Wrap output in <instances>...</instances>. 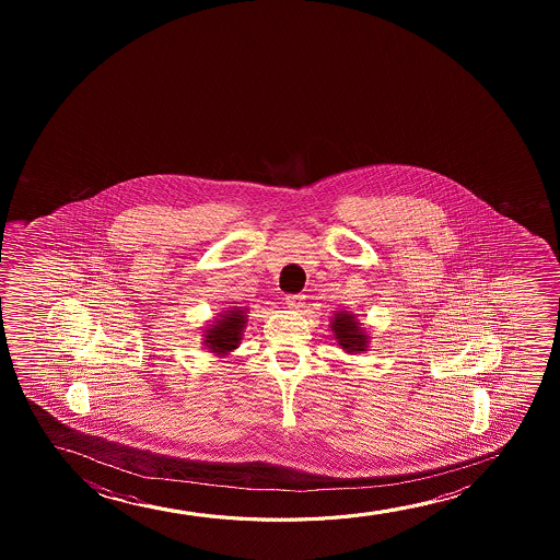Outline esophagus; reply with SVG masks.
<instances>
[{
	"mask_svg": "<svg viewBox=\"0 0 560 560\" xmlns=\"http://www.w3.org/2000/svg\"><path fill=\"white\" fill-rule=\"evenodd\" d=\"M284 304L291 307V310H302L304 307V296L302 294H289L287 299H284Z\"/></svg>",
	"mask_w": 560,
	"mask_h": 560,
	"instance_id": "1",
	"label": "esophagus"
}]
</instances>
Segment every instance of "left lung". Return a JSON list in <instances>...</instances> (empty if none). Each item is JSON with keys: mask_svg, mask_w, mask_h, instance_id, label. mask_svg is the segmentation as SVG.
Returning a JSON list of instances; mask_svg holds the SVG:
<instances>
[{"mask_svg": "<svg viewBox=\"0 0 560 560\" xmlns=\"http://www.w3.org/2000/svg\"><path fill=\"white\" fill-rule=\"evenodd\" d=\"M358 317L360 315L346 312V310H338L330 317L332 338L350 355L368 352L369 348V332L363 329V325H361Z\"/></svg>", "mask_w": 560, "mask_h": 560, "instance_id": "8db88e82", "label": "left lung"}]
</instances>
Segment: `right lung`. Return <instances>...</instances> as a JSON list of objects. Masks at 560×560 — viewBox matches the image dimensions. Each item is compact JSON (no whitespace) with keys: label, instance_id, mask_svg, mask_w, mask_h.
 I'll list each match as a JSON object with an SVG mask.
<instances>
[{"label":"right lung","instance_id":"right-lung-1","mask_svg":"<svg viewBox=\"0 0 560 560\" xmlns=\"http://www.w3.org/2000/svg\"><path fill=\"white\" fill-rule=\"evenodd\" d=\"M246 314V307L231 306L225 312H220L210 325L202 327V346L208 352L214 353L218 358H225L233 350H237L248 322Z\"/></svg>","mask_w":560,"mask_h":560}]
</instances>
